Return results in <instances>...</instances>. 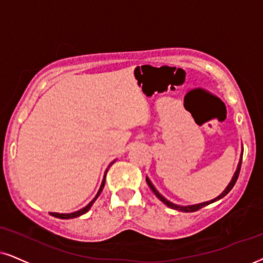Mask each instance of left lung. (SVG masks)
<instances>
[{"instance_id": "left-lung-1", "label": "left lung", "mask_w": 263, "mask_h": 263, "mask_svg": "<svg viewBox=\"0 0 263 263\" xmlns=\"http://www.w3.org/2000/svg\"><path fill=\"white\" fill-rule=\"evenodd\" d=\"M240 166H241V160H240V162H239V165H238V168H237V171H235V174H234V177L232 178V181H231V183L228 184V187L224 189V192L222 193L221 195H218L217 198H215L214 200H211V201H206V202H201V204H198V205H192V206H179V205H176V204H172V202H170L168 200H166V199L162 197V195L160 194V193H159L158 191H156V189L154 188V185L152 184V182L149 181V179L147 178V183H148V185H149V188L152 189L153 192H154V194L156 195V197H158L159 199H160V200L164 202L165 205H167L168 208H171V209H175V210H178V211H183V212H194V211H198V210H200L201 208H204V206H206V205H209V204H211V202H215V201H217V200H220L221 198H223L224 195H227L229 192L232 191V188L234 187V184H235V182H237V179H238V176H239V172H240Z\"/></svg>"}]
</instances>
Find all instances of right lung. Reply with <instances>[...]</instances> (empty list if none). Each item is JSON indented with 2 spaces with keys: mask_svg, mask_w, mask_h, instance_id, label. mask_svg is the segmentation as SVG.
I'll return each mask as SVG.
<instances>
[{
  "mask_svg": "<svg viewBox=\"0 0 263 263\" xmlns=\"http://www.w3.org/2000/svg\"><path fill=\"white\" fill-rule=\"evenodd\" d=\"M104 183H105V177H104V179H103L102 185H101V188H99V191L97 193V195H96V198L93 199V200L89 202V204L86 206V208L81 209V210H79V211H76V212H72V214H55V212H52V216H54V217H57V218H63V220H68V218H75V217H78V216H81V215L86 214V212H87L89 209H91L93 201H95L96 199L99 197V194H101V193H102L103 188H104Z\"/></svg>",
  "mask_w": 263,
  "mask_h": 263,
  "instance_id": "right-lung-1",
  "label": "right lung"
}]
</instances>
